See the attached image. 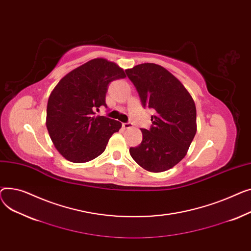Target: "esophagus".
Masks as SVG:
<instances>
[{"mask_svg":"<svg viewBox=\"0 0 251 251\" xmlns=\"http://www.w3.org/2000/svg\"><path fill=\"white\" fill-rule=\"evenodd\" d=\"M131 127H132V124H130V123H125V124H123V128H125V129L131 128Z\"/></svg>","mask_w":251,"mask_h":251,"instance_id":"34e87169","label":"esophagus"}]
</instances>
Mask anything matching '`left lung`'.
<instances>
[{
	"label": "left lung",
	"mask_w": 251,
	"mask_h": 251,
	"mask_svg": "<svg viewBox=\"0 0 251 251\" xmlns=\"http://www.w3.org/2000/svg\"><path fill=\"white\" fill-rule=\"evenodd\" d=\"M144 107L155 109L150 129L142 128L143 141L129 154L147 171H166L184 158L197 132L195 101L181 82L165 68L141 64L126 70Z\"/></svg>",
	"instance_id": "8db88e82"
}]
</instances>
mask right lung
Masks as SVG:
<instances>
[{"mask_svg": "<svg viewBox=\"0 0 251 251\" xmlns=\"http://www.w3.org/2000/svg\"><path fill=\"white\" fill-rule=\"evenodd\" d=\"M126 78L124 70L106 58H93L74 69L51 91L47 108V127L55 149L74 163H85L104 152L122 124L94 109L106 106L111 81Z\"/></svg>", "mask_w": 251, "mask_h": 251, "instance_id": "add662e5", "label": "right lung"}]
</instances>
